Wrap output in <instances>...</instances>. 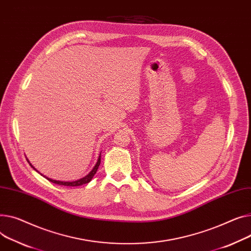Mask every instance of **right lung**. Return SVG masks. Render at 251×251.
Returning a JSON list of instances; mask_svg holds the SVG:
<instances>
[{"label":"right lung","instance_id":"right-lung-1","mask_svg":"<svg viewBox=\"0 0 251 251\" xmlns=\"http://www.w3.org/2000/svg\"><path fill=\"white\" fill-rule=\"evenodd\" d=\"M27 159V158H26ZM27 161L29 162V160L27 159ZM100 163H101V153H100V156H99V158H98V161H97V163H96V165L94 166V169L85 176V177H82V178H79V179H77V180H74V181H61V180H55V179H51V178H49V177H46V176H44V177H46L48 180H50L51 182H53V183H56V185H60V186H68V187H78V186H81V185H85V183H88V182H90L91 180H92V178L94 177V176L96 175V173H97V171H98V169H99V165H100ZM29 164L31 165V168H33L34 169L35 171H36V169L34 168V166H33L30 162H29ZM37 172V171H36Z\"/></svg>","mask_w":251,"mask_h":251}]
</instances>
